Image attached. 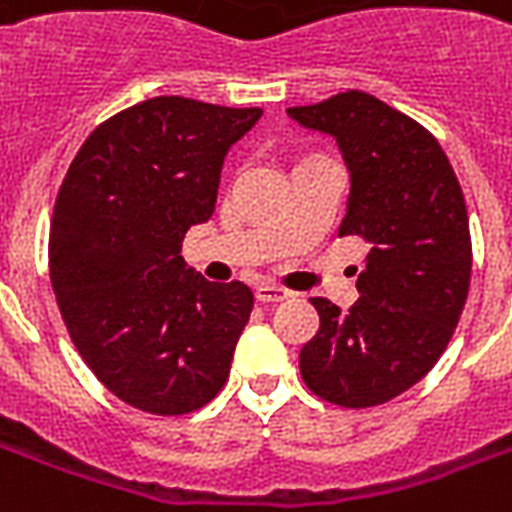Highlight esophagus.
Returning <instances> with one entry per match:
<instances>
[{
	"label": "esophagus",
	"instance_id": "esophagus-1",
	"mask_svg": "<svg viewBox=\"0 0 512 512\" xmlns=\"http://www.w3.org/2000/svg\"><path fill=\"white\" fill-rule=\"evenodd\" d=\"M255 296H257V301H263V304H279V301L293 299V293H290L288 288H279V285H271V282L257 285Z\"/></svg>",
	"mask_w": 512,
	"mask_h": 512
}]
</instances>
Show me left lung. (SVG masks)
Masks as SVG:
<instances>
[{
    "label": "left lung",
    "mask_w": 512,
    "mask_h": 512,
    "mask_svg": "<svg viewBox=\"0 0 512 512\" xmlns=\"http://www.w3.org/2000/svg\"><path fill=\"white\" fill-rule=\"evenodd\" d=\"M288 115L337 139L351 169L340 235L370 244L351 310L310 299L321 329L301 348V378L334 406H381L428 376L469 296L461 183L436 136L376 95L345 90Z\"/></svg>",
    "instance_id": "obj_1"
}]
</instances>
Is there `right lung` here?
<instances>
[{"label": "right lung", "mask_w": 512, "mask_h": 512, "mask_svg": "<svg viewBox=\"0 0 512 512\" xmlns=\"http://www.w3.org/2000/svg\"><path fill=\"white\" fill-rule=\"evenodd\" d=\"M260 115L180 95L128 106L87 136L57 191L62 321L95 378L139 411L191 414L230 376L255 296L186 271L180 244L211 219L224 156Z\"/></svg>", "instance_id": "obj_1"}]
</instances>
